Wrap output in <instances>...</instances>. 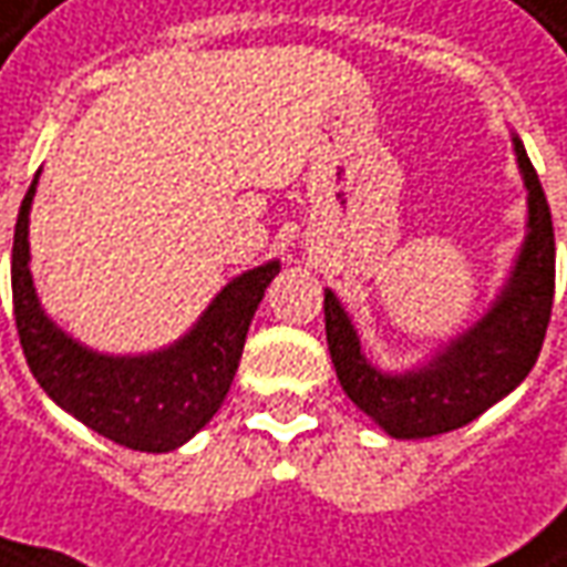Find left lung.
<instances>
[{
	"instance_id": "left-lung-1",
	"label": "left lung",
	"mask_w": 567,
	"mask_h": 567,
	"mask_svg": "<svg viewBox=\"0 0 567 567\" xmlns=\"http://www.w3.org/2000/svg\"><path fill=\"white\" fill-rule=\"evenodd\" d=\"M512 152L527 188L525 241L494 303L429 360L403 372L379 369L360 348L344 303L326 288V338L338 381L344 394L396 441H422L468 425L512 394L540 357L553 313L556 238L537 171L515 133Z\"/></svg>"
}]
</instances>
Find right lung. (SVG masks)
<instances>
[{"label":"right lung","mask_w":567,"mask_h":567,"mask_svg":"<svg viewBox=\"0 0 567 567\" xmlns=\"http://www.w3.org/2000/svg\"><path fill=\"white\" fill-rule=\"evenodd\" d=\"M37 183L40 173L21 202L11 248L14 322L27 365L42 391L95 434L138 453H171L217 415L254 313L282 264L267 260L223 285L198 322L167 348L102 353L76 341L42 310L30 272V207Z\"/></svg>","instance_id":"add662e5"}]
</instances>
